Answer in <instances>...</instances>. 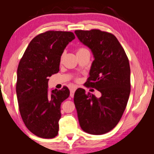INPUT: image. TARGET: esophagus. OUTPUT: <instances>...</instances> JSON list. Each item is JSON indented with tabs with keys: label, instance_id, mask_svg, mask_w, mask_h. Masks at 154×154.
I'll return each instance as SVG.
<instances>
[{
	"label": "esophagus",
	"instance_id": "34e87169",
	"mask_svg": "<svg viewBox=\"0 0 154 154\" xmlns=\"http://www.w3.org/2000/svg\"><path fill=\"white\" fill-rule=\"evenodd\" d=\"M76 89H77V88L73 87L71 90H70V96H71L72 98H73L74 97V94H75V92L76 91Z\"/></svg>",
	"mask_w": 154,
	"mask_h": 154
}]
</instances>
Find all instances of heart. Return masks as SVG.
Instances as JSON below:
<instances>
[{
    "label": "heart",
    "mask_w": 154,
    "mask_h": 154,
    "mask_svg": "<svg viewBox=\"0 0 154 154\" xmlns=\"http://www.w3.org/2000/svg\"><path fill=\"white\" fill-rule=\"evenodd\" d=\"M83 50H86V49H85V48H79V50L77 51V52H79V51H83Z\"/></svg>",
    "instance_id": "heart-1"
}]
</instances>
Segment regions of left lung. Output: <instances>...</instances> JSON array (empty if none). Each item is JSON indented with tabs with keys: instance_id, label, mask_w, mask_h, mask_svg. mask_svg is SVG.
Listing matches in <instances>:
<instances>
[{
	"instance_id": "obj_1",
	"label": "left lung",
	"mask_w": 154,
	"mask_h": 154,
	"mask_svg": "<svg viewBox=\"0 0 154 154\" xmlns=\"http://www.w3.org/2000/svg\"><path fill=\"white\" fill-rule=\"evenodd\" d=\"M79 41L93 53L86 87L101 93L100 98L78 88L74 102L83 131L103 135L117 125L130 93V67L125 51L114 35L99 29L75 30Z\"/></svg>"
}]
</instances>
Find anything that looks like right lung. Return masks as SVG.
Masks as SVG:
<instances>
[{
    "mask_svg": "<svg viewBox=\"0 0 154 154\" xmlns=\"http://www.w3.org/2000/svg\"><path fill=\"white\" fill-rule=\"evenodd\" d=\"M75 38L71 32L47 31L35 37L19 61L16 91L19 109L28 130L42 138H54L59 132L61 104L69 90H48V77L58 73L61 56Z\"/></svg>",
    "mask_w": 154,
    "mask_h": 154,
    "instance_id": "obj_1",
    "label": "right lung"
}]
</instances>
